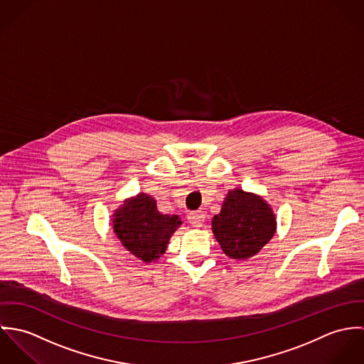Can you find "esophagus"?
<instances>
[{"label":"esophagus","mask_w":364,"mask_h":364,"mask_svg":"<svg viewBox=\"0 0 364 364\" xmlns=\"http://www.w3.org/2000/svg\"><path fill=\"white\" fill-rule=\"evenodd\" d=\"M188 220L193 227H202L205 220H206V213L199 210V211H192L188 214Z\"/></svg>","instance_id":"1"}]
</instances>
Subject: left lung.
Segmentation results:
<instances>
[{"mask_svg":"<svg viewBox=\"0 0 364 364\" xmlns=\"http://www.w3.org/2000/svg\"><path fill=\"white\" fill-rule=\"evenodd\" d=\"M213 234L223 252L232 259H250L272 240L276 217L255 193L230 191L223 208L211 220Z\"/></svg>","mask_w":364,"mask_h":364,"instance_id":"1","label":"left lung"}]
</instances>
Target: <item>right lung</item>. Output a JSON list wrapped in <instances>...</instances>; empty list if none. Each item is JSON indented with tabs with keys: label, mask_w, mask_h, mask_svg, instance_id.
I'll return each mask as SVG.
<instances>
[{
	"label": "right lung",
	"mask_w": 364,
	"mask_h": 364,
	"mask_svg": "<svg viewBox=\"0 0 364 364\" xmlns=\"http://www.w3.org/2000/svg\"><path fill=\"white\" fill-rule=\"evenodd\" d=\"M113 231L123 247L143 262H156L166 251L171 235L182 224L178 215L162 214L154 198L139 193L114 210Z\"/></svg>",
	"instance_id": "right-lung-1"
}]
</instances>
